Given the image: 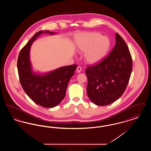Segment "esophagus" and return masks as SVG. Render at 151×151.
I'll return each mask as SVG.
<instances>
[{
  "instance_id": "34e87169",
  "label": "esophagus",
  "mask_w": 151,
  "mask_h": 151,
  "mask_svg": "<svg viewBox=\"0 0 151 151\" xmlns=\"http://www.w3.org/2000/svg\"><path fill=\"white\" fill-rule=\"evenodd\" d=\"M81 67H80V66H78V67H77V68H76V71H77V72L78 73H80L81 71Z\"/></svg>"
}]
</instances>
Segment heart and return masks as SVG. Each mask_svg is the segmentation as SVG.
<instances>
[{"label":"heart","instance_id":"heart-1","mask_svg":"<svg viewBox=\"0 0 151 151\" xmlns=\"http://www.w3.org/2000/svg\"><path fill=\"white\" fill-rule=\"evenodd\" d=\"M75 43L78 50L84 52V60L89 65H96L102 61L111 45L108 37L97 32L79 34L75 39Z\"/></svg>","mask_w":151,"mask_h":151}]
</instances>
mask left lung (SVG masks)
<instances>
[{"label":"left lung","instance_id":"8db88e82","mask_svg":"<svg viewBox=\"0 0 151 151\" xmlns=\"http://www.w3.org/2000/svg\"><path fill=\"white\" fill-rule=\"evenodd\" d=\"M132 61L127 44L115 33V45L108 57L98 65L88 67L86 92L99 106L108 105L119 99L127 86Z\"/></svg>","mask_w":151,"mask_h":151}]
</instances>
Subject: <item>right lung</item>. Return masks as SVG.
<instances>
[{
    "mask_svg": "<svg viewBox=\"0 0 151 151\" xmlns=\"http://www.w3.org/2000/svg\"><path fill=\"white\" fill-rule=\"evenodd\" d=\"M43 33L51 36L57 34L49 30L36 33L20 51L17 70L22 87L29 98L44 108H54L65 98L68 82L77 65L63 66L43 73L35 71L30 57V48L33 42Z\"/></svg>",
    "mask_w": 151,
    "mask_h": 151,
    "instance_id": "add662e5",
    "label": "right lung"
}]
</instances>
